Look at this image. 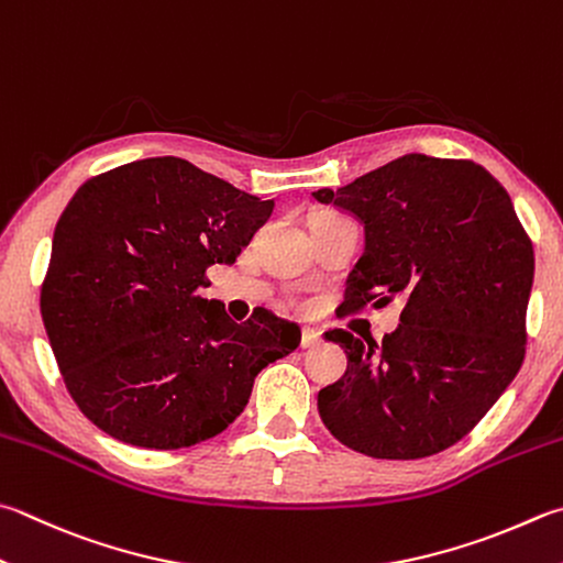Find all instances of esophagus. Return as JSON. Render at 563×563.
<instances>
[{
	"label": "esophagus",
	"mask_w": 563,
	"mask_h": 563,
	"mask_svg": "<svg viewBox=\"0 0 563 563\" xmlns=\"http://www.w3.org/2000/svg\"><path fill=\"white\" fill-rule=\"evenodd\" d=\"M323 343V335H321V331H318V328H303L301 331V347L306 350V347H318Z\"/></svg>",
	"instance_id": "obj_1"
}]
</instances>
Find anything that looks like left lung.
<instances>
[{"label": "left lung", "mask_w": 563, "mask_h": 563, "mask_svg": "<svg viewBox=\"0 0 563 563\" xmlns=\"http://www.w3.org/2000/svg\"><path fill=\"white\" fill-rule=\"evenodd\" d=\"M313 198L365 222V254L338 313L405 303L382 343L325 333L350 367L318 395L323 423L369 459L446 451L525 363L532 238L503 184L471 158L407 154Z\"/></svg>", "instance_id": "8db88e82"}]
</instances>
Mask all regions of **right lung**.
<instances>
[{
	"label": "right lung",
	"mask_w": 563,
	"mask_h": 563,
	"mask_svg": "<svg viewBox=\"0 0 563 563\" xmlns=\"http://www.w3.org/2000/svg\"><path fill=\"white\" fill-rule=\"evenodd\" d=\"M274 203L186 158H142L85 181L53 232L41 318L68 395L95 427L174 451L240 417L264 365L301 328L267 309L235 323L208 301Z\"/></svg>",
	"instance_id": "obj_1"
}]
</instances>
